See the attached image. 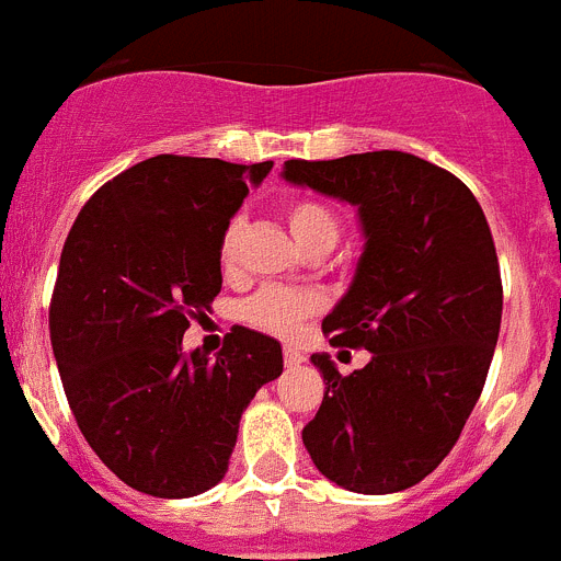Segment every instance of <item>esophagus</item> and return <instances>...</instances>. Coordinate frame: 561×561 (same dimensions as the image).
<instances>
[{
  "mask_svg": "<svg viewBox=\"0 0 561 561\" xmlns=\"http://www.w3.org/2000/svg\"><path fill=\"white\" fill-rule=\"evenodd\" d=\"M284 362H286V368H300L304 365V354L295 348H286L284 351Z\"/></svg>",
  "mask_w": 561,
  "mask_h": 561,
  "instance_id": "34e87169",
  "label": "esophagus"
}]
</instances>
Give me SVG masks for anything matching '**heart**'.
Returning a JSON list of instances; mask_svg holds the SVG:
<instances>
[{
	"label": "heart",
	"instance_id": "1",
	"mask_svg": "<svg viewBox=\"0 0 561 561\" xmlns=\"http://www.w3.org/2000/svg\"><path fill=\"white\" fill-rule=\"evenodd\" d=\"M286 225H289L291 238H295L300 250H325L336 244L340 238V216L334 207H329L320 199H295L286 207ZM241 236H244V221L232 219L227 225L225 236L219 244V264L227 275L238 270V252H241ZM320 309V300L311 291L295 289H272L257 291L244 304L241 314L247 323L257 329L272 331V334L289 336L304 325L306 317H311Z\"/></svg>",
	"mask_w": 561,
	"mask_h": 561
}]
</instances>
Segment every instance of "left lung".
Wrapping results in <instances>:
<instances>
[{"label":"left lung","mask_w":561,"mask_h":561,"mask_svg":"<svg viewBox=\"0 0 561 561\" xmlns=\"http://www.w3.org/2000/svg\"><path fill=\"white\" fill-rule=\"evenodd\" d=\"M280 176L354 205L365 238L323 331L370 362L342 376L311 354L325 396L304 444L348 492H404L455 447L492 365L503 317L492 232L472 191L413 153L289 160Z\"/></svg>","instance_id":"obj_1"}]
</instances>
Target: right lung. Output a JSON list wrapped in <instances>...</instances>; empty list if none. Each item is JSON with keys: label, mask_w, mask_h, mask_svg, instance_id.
<instances>
[{"label": "right lung", "mask_w": 561, "mask_h": 561, "mask_svg": "<svg viewBox=\"0 0 561 561\" xmlns=\"http://www.w3.org/2000/svg\"><path fill=\"white\" fill-rule=\"evenodd\" d=\"M272 162L160 153L78 213L58 264L49 340L98 458L151 497H196L227 474L252 396L284 374L280 342L236 325L216 356L185 354L221 291L227 225Z\"/></svg>", "instance_id": "right-lung-1"}]
</instances>
